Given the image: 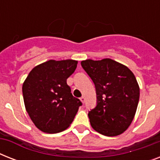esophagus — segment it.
I'll list each match as a JSON object with an SVG mask.
<instances>
[{"mask_svg": "<svg viewBox=\"0 0 160 160\" xmlns=\"http://www.w3.org/2000/svg\"><path fill=\"white\" fill-rule=\"evenodd\" d=\"M80 100L82 101V103H85V96H82V97L80 98Z\"/></svg>", "mask_w": 160, "mask_h": 160, "instance_id": "1", "label": "esophagus"}]
</instances>
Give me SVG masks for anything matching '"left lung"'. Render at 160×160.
<instances>
[{"mask_svg":"<svg viewBox=\"0 0 160 160\" xmlns=\"http://www.w3.org/2000/svg\"><path fill=\"white\" fill-rule=\"evenodd\" d=\"M81 66L95 84L96 106L88 113L91 126L105 136H116L128 129L139 100L135 76L125 65L111 59L86 60Z\"/></svg>","mask_w":160,"mask_h":160,"instance_id":"obj_1","label":"left lung"}]
</instances>
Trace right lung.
Segmentation results:
<instances>
[{"mask_svg":"<svg viewBox=\"0 0 160 160\" xmlns=\"http://www.w3.org/2000/svg\"><path fill=\"white\" fill-rule=\"evenodd\" d=\"M76 67V60H51L33 68L26 77L22 86L25 106L41 131L55 134L67 129L82 105L66 82Z\"/></svg>","mask_w":160,"mask_h":160,"instance_id":"1","label":"right lung"}]
</instances>
